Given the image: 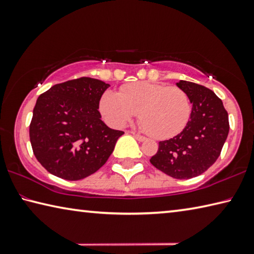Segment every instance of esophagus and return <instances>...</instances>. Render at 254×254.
<instances>
[{
  "mask_svg": "<svg viewBox=\"0 0 254 254\" xmlns=\"http://www.w3.org/2000/svg\"><path fill=\"white\" fill-rule=\"evenodd\" d=\"M131 134L134 136L137 141H140V142H142V141H145V136H143V135L137 134V133H135V132H131Z\"/></svg>",
  "mask_w": 254,
  "mask_h": 254,
  "instance_id": "34e87169",
  "label": "esophagus"
}]
</instances>
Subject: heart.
<instances>
[{
	"label": "heart",
	"mask_w": 254,
	"mask_h": 254,
	"mask_svg": "<svg viewBox=\"0 0 254 254\" xmlns=\"http://www.w3.org/2000/svg\"><path fill=\"white\" fill-rule=\"evenodd\" d=\"M98 110L115 127L126 126L139 111L144 131L156 139H166L178 134L187 126L191 103L186 92L177 86L137 81L122 86L120 93H103Z\"/></svg>",
	"instance_id": "heart-1"
}]
</instances>
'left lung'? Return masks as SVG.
<instances>
[{
    "label": "left lung",
    "instance_id": "1",
    "mask_svg": "<svg viewBox=\"0 0 254 254\" xmlns=\"http://www.w3.org/2000/svg\"><path fill=\"white\" fill-rule=\"evenodd\" d=\"M179 88L192 103L187 126L173 139L160 141L150 162L177 179H189L205 173L220 157L229 134V114L223 102L205 86L180 80Z\"/></svg>",
    "mask_w": 254,
    "mask_h": 254
}]
</instances>
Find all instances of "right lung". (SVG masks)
<instances>
[{
  "instance_id": "right-lung-1",
  "label": "right lung",
  "mask_w": 254,
  "mask_h": 254,
  "mask_svg": "<svg viewBox=\"0 0 254 254\" xmlns=\"http://www.w3.org/2000/svg\"><path fill=\"white\" fill-rule=\"evenodd\" d=\"M109 84L80 77L38 97L30 123V142L37 160L50 174L79 180L97 171L113 152L123 131L101 120L100 98Z\"/></svg>"
}]
</instances>
